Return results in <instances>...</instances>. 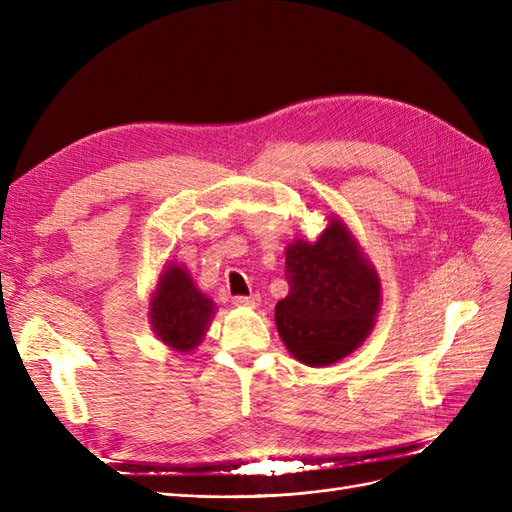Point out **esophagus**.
Returning a JSON list of instances; mask_svg holds the SVG:
<instances>
[{"label":"esophagus","mask_w":512,"mask_h":512,"mask_svg":"<svg viewBox=\"0 0 512 512\" xmlns=\"http://www.w3.org/2000/svg\"><path fill=\"white\" fill-rule=\"evenodd\" d=\"M235 303L239 307H258L260 305V297H258V294H252V297H235Z\"/></svg>","instance_id":"obj_1"}]
</instances>
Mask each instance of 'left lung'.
<instances>
[{"mask_svg": "<svg viewBox=\"0 0 512 512\" xmlns=\"http://www.w3.org/2000/svg\"><path fill=\"white\" fill-rule=\"evenodd\" d=\"M288 297L275 305V324L294 359L327 367L359 348L382 305L380 275L339 215L316 241L286 247Z\"/></svg>", "mask_w": 512, "mask_h": 512, "instance_id": "8db88e82", "label": "left lung"}]
</instances>
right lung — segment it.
<instances>
[{
    "label": "right lung",
    "mask_w": 512,
    "mask_h": 512,
    "mask_svg": "<svg viewBox=\"0 0 512 512\" xmlns=\"http://www.w3.org/2000/svg\"><path fill=\"white\" fill-rule=\"evenodd\" d=\"M215 303L194 284L190 271L166 262L149 299V324L164 346L192 352L203 342L215 316Z\"/></svg>",
    "instance_id": "right-lung-1"
}]
</instances>
